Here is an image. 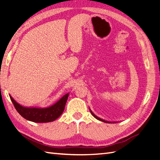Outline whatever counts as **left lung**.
<instances>
[{
  "label": "left lung",
  "instance_id": "8db88e82",
  "mask_svg": "<svg viewBox=\"0 0 160 160\" xmlns=\"http://www.w3.org/2000/svg\"><path fill=\"white\" fill-rule=\"evenodd\" d=\"M90 111H91V114L92 115L95 117L96 119H97V120H100V121H102V122H106V123H112L111 122H108V121H105V120H103V119H101V118H98L97 116H95V114H94L92 112V111L91 109H90Z\"/></svg>",
  "mask_w": 160,
  "mask_h": 160
}]
</instances>
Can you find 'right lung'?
Returning a JSON list of instances; mask_svg holds the SVG:
<instances>
[{
  "mask_svg": "<svg viewBox=\"0 0 160 160\" xmlns=\"http://www.w3.org/2000/svg\"><path fill=\"white\" fill-rule=\"evenodd\" d=\"M69 93L65 95L56 103L47 108H26L17 103L11 95L10 99L18 112L27 120L37 123L55 121L64 111Z\"/></svg>",
  "mask_w": 160,
  "mask_h": 160,
  "instance_id": "1",
  "label": "right lung"
}]
</instances>
